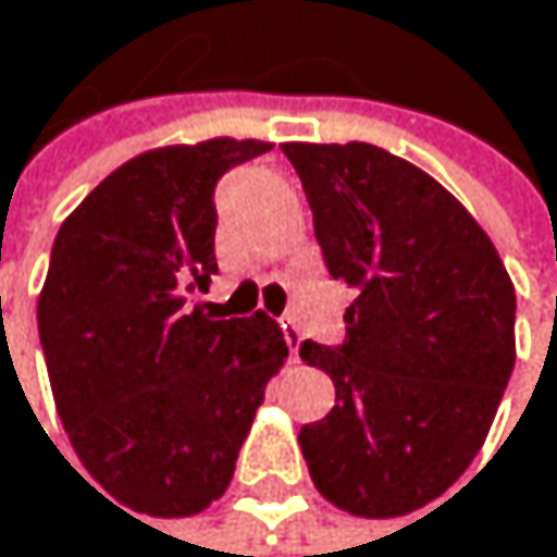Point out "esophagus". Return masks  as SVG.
<instances>
[{
	"label": "esophagus",
	"mask_w": 557,
	"mask_h": 557,
	"mask_svg": "<svg viewBox=\"0 0 557 557\" xmlns=\"http://www.w3.org/2000/svg\"><path fill=\"white\" fill-rule=\"evenodd\" d=\"M282 331H285V344H288V357L292 363L298 360V344H301V327L295 318H282Z\"/></svg>",
	"instance_id": "esophagus-1"
}]
</instances>
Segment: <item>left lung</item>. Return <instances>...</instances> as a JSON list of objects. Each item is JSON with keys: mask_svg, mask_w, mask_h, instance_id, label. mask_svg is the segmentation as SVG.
<instances>
[{"mask_svg": "<svg viewBox=\"0 0 557 557\" xmlns=\"http://www.w3.org/2000/svg\"><path fill=\"white\" fill-rule=\"evenodd\" d=\"M324 265L357 298L337 347L301 344L337 406L301 428L311 480L337 509L393 519L476 457L516 363V292L476 220L431 174L367 141L282 145Z\"/></svg>", "mask_w": 557, "mask_h": 557, "instance_id": "left-lung-1", "label": "left lung"}]
</instances>
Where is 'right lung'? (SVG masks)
I'll return each instance as SVG.
<instances>
[{
	"instance_id": "obj_1",
	"label": "right lung",
	"mask_w": 557,
	"mask_h": 557,
	"mask_svg": "<svg viewBox=\"0 0 557 557\" xmlns=\"http://www.w3.org/2000/svg\"><path fill=\"white\" fill-rule=\"evenodd\" d=\"M269 148L145 151L58 230L38 298L54 406L87 473L145 516H194L223 496L288 357L269 314L216 321L194 301L216 272V181Z\"/></svg>"
}]
</instances>
